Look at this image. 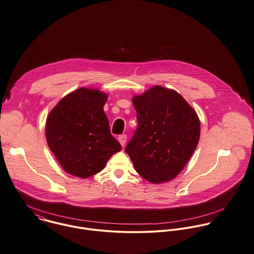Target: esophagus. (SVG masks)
<instances>
[{
	"label": "esophagus",
	"mask_w": 254,
	"mask_h": 254,
	"mask_svg": "<svg viewBox=\"0 0 254 254\" xmlns=\"http://www.w3.org/2000/svg\"><path fill=\"white\" fill-rule=\"evenodd\" d=\"M118 140H119L120 144H121L122 146H125V144H126V142H127V135H126V134H121V135H119Z\"/></svg>",
	"instance_id": "esophagus-1"
}]
</instances>
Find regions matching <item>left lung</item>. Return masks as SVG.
Instances as JSON below:
<instances>
[{
	"instance_id": "1",
	"label": "left lung",
	"mask_w": 254,
	"mask_h": 254,
	"mask_svg": "<svg viewBox=\"0 0 254 254\" xmlns=\"http://www.w3.org/2000/svg\"><path fill=\"white\" fill-rule=\"evenodd\" d=\"M132 101L138 126L126 152L143 178L152 183L168 182L197 148L200 132L197 113L178 92L159 85Z\"/></svg>"
}]
</instances>
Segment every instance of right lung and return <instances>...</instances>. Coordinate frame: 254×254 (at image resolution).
<instances>
[{
  "mask_svg": "<svg viewBox=\"0 0 254 254\" xmlns=\"http://www.w3.org/2000/svg\"><path fill=\"white\" fill-rule=\"evenodd\" d=\"M106 100L105 93L82 87L62 98L49 115L47 141L67 173L81 178L94 175L121 151L103 110Z\"/></svg>",
  "mask_w": 254,
  "mask_h": 254,
  "instance_id": "add662e5",
  "label": "right lung"
}]
</instances>
